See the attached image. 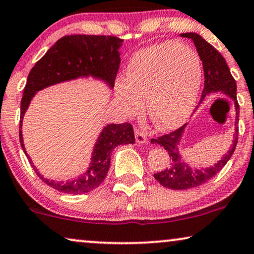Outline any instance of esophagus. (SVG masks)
Listing matches in <instances>:
<instances>
[{"label":"esophagus","mask_w":254,"mask_h":254,"mask_svg":"<svg viewBox=\"0 0 254 254\" xmlns=\"http://www.w3.org/2000/svg\"><path fill=\"white\" fill-rule=\"evenodd\" d=\"M134 136H136V140L138 144H145L147 141V136L144 131H141L139 129L134 130Z\"/></svg>","instance_id":"34e87169"}]
</instances>
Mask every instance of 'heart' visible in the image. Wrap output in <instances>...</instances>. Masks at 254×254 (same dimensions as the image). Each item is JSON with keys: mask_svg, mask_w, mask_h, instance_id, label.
Segmentation results:
<instances>
[{"mask_svg": "<svg viewBox=\"0 0 254 254\" xmlns=\"http://www.w3.org/2000/svg\"><path fill=\"white\" fill-rule=\"evenodd\" d=\"M202 82L198 57L178 42H164L134 54L116 83V97L123 110L138 115L147 102L148 116L157 129L180 127L194 109Z\"/></svg>", "mask_w": 254, "mask_h": 254, "instance_id": "b5f03b06", "label": "heart"}]
</instances>
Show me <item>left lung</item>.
<instances>
[{
	"label": "left lung",
	"mask_w": 254,
	"mask_h": 254,
	"mask_svg": "<svg viewBox=\"0 0 254 254\" xmlns=\"http://www.w3.org/2000/svg\"><path fill=\"white\" fill-rule=\"evenodd\" d=\"M181 37H186L192 40L195 44L196 50H197L198 56L202 62L204 70V88L202 92L201 101L211 93H223L228 95L230 99L235 102L236 109V122H235V133H233V140L230 150L223 155L219 161L216 162L214 166L208 168H191L188 164L181 159L179 153V145H180L182 134H184L186 125H182L173 132L164 134V136L158 138H152L151 143L159 145L164 147L168 152L171 158V165L166 170L159 172L154 174L155 180L159 184L166 188L175 189V190H184L198 187V186L205 184L218 174L223 167L225 166L226 162L231 158L235 152L236 145L238 141V118H239V104L237 102V84L230 73V69L226 65L225 59L223 56L210 45L207 40H204L200 35L194 32L181 33Z\"/></svg>",
	"instance_id": "left-lung-1"
}]
</instances>
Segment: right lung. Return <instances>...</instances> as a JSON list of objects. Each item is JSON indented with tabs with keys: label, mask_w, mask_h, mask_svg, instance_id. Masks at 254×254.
Returning <instances> with one entry per match:
<instances>
[{
	"label": "right lung",
	"mask_w": 254,
	"mask_h": 254,
	"mask_svg": "<svg viewBox=\"0 0 254 254\" xmlns=\"http://www.w3.org/2000/svg\"><path fill=\"white\" fill-rule=\"evenodd\" d=\"M123 39L114 36L70 35L60 38L42 59L30 70L21 102L19 118V141L23 144L22 123L35 94L53 84L75 80L77 77L92 76L102 80L114 88L120 68V47ZM134 133L130 123L108 124L97 138L92 153V162L86 173L72 181H54L44 178L35 167L28 154L29 161L40 180L47 186L66 194H84L99 187L107 177L110 167L111 152L118 145L133 144Z\"/></svg>",
	"instance_id": "obj_1"
}]
</instances>
